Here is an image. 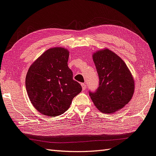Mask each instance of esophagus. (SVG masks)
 I'll use <instances>...</instances> for the list:
<instances>
[{
  "label": "esophagus",
  "instance_id": "obj_1",
  "mask_svg": "<svg viewBox=\"0 0 156 156\" xmlns=\"http://www.w3.org/2000/svg\"><path fill=\"white\" fill-rule=\"evenodd\" d=\"M81 86H82V88H83V90H85V89H86V84L82 83V84H81Z\"/></svg>",
  "mask_w": 156,
  "mask_h": 156
}]
</instances>
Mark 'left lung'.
I'll return each instance as SVG.
<instances>
[{
	"instance_id": "left-lung-1",
	"label": "left lung",
	"mask_w": 156,
	"mask_h": 156,
	"mask_svg": "<svg viewBox=\"0 0 156 156\" xmlns=\"http://www.w3.org/2000/svg\"><path fill=\"white\" fill-rule=\"evenodd\" d=\"M100 84L95 93H89L95 107L103 113L112 114L122 109L134 93V78L120 56L109 49L93 54Z\"/></svg>"
}]
</instances>
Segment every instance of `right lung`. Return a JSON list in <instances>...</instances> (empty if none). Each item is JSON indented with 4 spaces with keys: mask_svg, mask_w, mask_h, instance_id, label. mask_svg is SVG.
I'll list each match as a JSON object with an SVG mask.
<instances>
[{
    "mask_svg": "<svg viewBox=\"0 0 156 156\" xmlns=\"http://www.w3.org/2000/svg\"><path fill=\"white\" fill-rule=\"evenodd\" d=\"M69 52L65 48H51L28 70L25 82L28 96L35 108L46 116L63 114L82 90L67 66Z\"/></svg>",
    "mask_w": 156,
    "mask_h": 156,
    "instance_id": "add662e5",
    "label": "right lung"
}]
</instances>
